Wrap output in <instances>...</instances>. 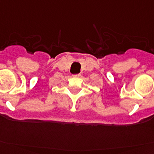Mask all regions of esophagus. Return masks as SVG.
<instances>
[{
    "instance_id": "1",
    "label": "esophagus",
    "mask_w": 154,
    "mask_h": 154,
    "mask_svg": "<svg viewBox=\"0 0 154 154\" xmlns=\"http://www.w3.org/2000/svg\"><path fill=\"white\" fill-rule=\"evenodd\" d=\"M80 74H76V75H73V77H79Z\"/></svg>"
}]
</instances>
